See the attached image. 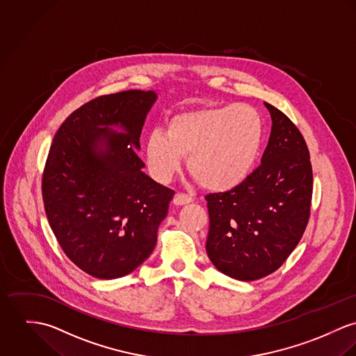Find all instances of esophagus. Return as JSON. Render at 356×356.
I'll return each mask as SVG.
<instances>
[{
  "label": "esophagus",
  "mask_w": 356,
  "mask_h": 356,
  "mask_svg": "<svg viewBox=\"0 0 356 356\" xmlns=\"http://www.w3.org/2000/svg\"><path fill=\"white\" fill-rule=\"evenodd\" d=\"M193 202V197L186 195V194H176L173 197V204L175 206H184Z\"/></svg>",
  "instance_id": "34e87169"
}]
</instances>
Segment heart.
I'll return each instance as SVG.
<instances>
[{"label":"heart","instance_id":"heart-1","mask_svg":"<svg viewBox=\"0 0 356 356\" xmlns=\"http://www.w3.org/2000/svg\"><path fill=\"white\" fill-rule=\"evenodd\" d=\"M264 143V122L250 105L188 109L166 120L145 142L149 173L168 183L183 157L197 183L214 193L236 188L251 173Z\"/></svg>","mask_w":356,"mask_h":356}]
</instances>
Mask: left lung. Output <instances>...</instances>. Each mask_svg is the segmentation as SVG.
Masks as SVG:
<instances>
[{"label": "left lung", "instance_id": "left-lung-1", "mask_svg": "<svg viewBox=\"0 0 356 356\" xmlns=\"http://www.w3.org/2000/svg\"><path fill=\"white\" fill-rule=\"evenodd\" d=\"M272 131L261 165L236 188L206 197V252L224 275L240 281L268 276L305 234L313 195L307 145L282 112L265 102Z\"/></svg>", "mask_w": 356, "mask_h": 356}]
</instances>
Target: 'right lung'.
<instances>
[{
	"instance_id": "obj_1",
	"label": "right lung",
	"mask_w": 356,
	"mask_h": 356,
	"mask_svg": "<svg viewBox=\"0 0 356 356\" xmlns=\"http://www.w3.org/2000/svg\"><path fill=\"white\" fill-rule=\"evenodd\" d=\"M157 98L153 90L95 98L53 139L42 179L46 217L65 255L90 276H127L156 247L175 193L143 172L136 152Z\"/></svg>"
}]
</instances>
